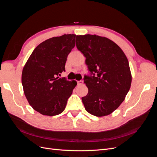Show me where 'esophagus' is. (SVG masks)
Returning <instances> with one entry per match:
<instances>
[{"mask_svg": "<svg viewBox=\"0 0 157 157\" xmlns=\"http://www.w3.org/2000/svg\"><path fill=\"white\" fill-rule=\"evenodd\" d=\"M83 84L82 80H79V81H77V84L78 85H81Z\"/></svg>", "mask_w": 157, "mask_h": 157, "instance_id": "1", "label": "esophagus"}]
</instances>
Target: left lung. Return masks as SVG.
<instances>
[{"label": "left lung", "instance_id": "8db88e82", "mask_svg": "<svg viewBox=\"0 0 157 157\" xmlns=\"http://www.w3.org/2000/svg\"><path fill=\"white\" fill-rule=\"evenodd\" d=\"M76 46L94 74L84 79L88 88V94L82 98L85 109L99 117L110 115L124 100L131 86L132 74L126 56L115 42L105 36L77 35Z\"/></svg>", "mask_w": 157, "mask_h": 157}]
</instances>
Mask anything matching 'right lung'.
<instances>
[{
    "mask_svg": "<svg viewBox=\"0 0 157 157\" xmlns=\"http://www.w3.org/2000/svg\"><path fill=\"white\" fill-rule=\"evenodd\" d=\"M75 34L55 36L41 42L33 50L22 71L23 92L29 105L42 115L62 113L77 86L57 77L65 71L68 54L75 46Z\"/></svg>",
    "mask_w": 157,
    "mask_h": 157,
    "instance_id": "right-lung-1",
    "label": "right lung"
}]
</instances>
